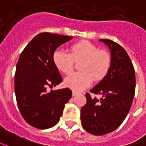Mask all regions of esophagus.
Listing matches in <instances>:
<instances>
[{"instance_id":"obj_1","label":"esophagus","mask_w":146,"mask_h":146,"mask_svg":"<svg viewBox=\"0 0 146 146\" xmlns=\"http://www.w3.org/2000/svg\"><path fill=\"white\" fill-rule=\"evenodd\" d=\"M78 94V92H76V91H72V96H77Z\"/></svg>"}]
</instances>
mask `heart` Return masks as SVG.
Segmentation results:
<instances>
[{
  "instance_id": "heart-1",
  "label": "heart",
  "mask_w": 146,
  "mask_h": 146,
  "mask_svg": "<svg viewBox=\"0 0 146 146\" xmlns=\"http://www.w3.org/2000/svg\"><path fill=\"white\" fill-rule=\"evenodd\" d=\"M78 64L80 72H74L66 78V86L82 91L90 86L92 80H102L109 72L112 57L109 52L100 49L94 43L81 40L69 46V53L57 49L53 54V62L60 72L68 74L73 71L74 61Z\"/></svg>"
}]
</instances>
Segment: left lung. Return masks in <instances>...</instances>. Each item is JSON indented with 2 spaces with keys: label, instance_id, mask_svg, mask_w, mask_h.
<instances>
[{
  "label": "left lung",
  "instance_id": "obj_1",
  "mask_svg": "<svg viewBox=\"0 0 146 146\" xmlns=\"http://www.w3.org/2000/svg\"><path fill=\"white\" fill-rule=\"evenodd\" d=\"M111 51L109 72L90 89L100 98L86 93V104L81 109L82 125L87 132L104 135L117 128L129 112L135 92V72L128 54L120 44L100 39Z\"/></svg>",
  "mask_w": 146,
  "mask_h": 146
}]
</instances>
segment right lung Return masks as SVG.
I'll list each match as a JSON object with an SVG mask.
<instances>
[{
	"label": "right lung",
	"mask_w": 146,
	"mask_h": 146,
	"mask_svg": "<svg viewBox=\"0 0 146 146\" xmlns=\"http://www.w3.org/2000/svg\"><path fill=\"white\" fill-rule=\"evenodd\" d=\"M72 36L50 33L36 35L20 54L15 74V92L19 111L31 126L46 129L58 123L64 105L72 98L68 88L50 90L62 78L53 62L58 46Z\"/></svg>",
	"instance_id": "add662e5"
}]
</instances>
